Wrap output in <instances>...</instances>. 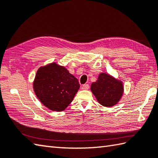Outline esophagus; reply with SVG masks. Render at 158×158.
<instances>
[{"instance_id":"1","label":"esophagus","mask_w":158,"mask_h":158,"mask_svg":"<svg viewBox=\"0 0 158 158\" xmlns=\"http://www.w3.org/2000/svg\"><path fill=\"white\" fill-rule=\"evenodd\" d=\"M89 88V85L88 84H85V85H83L82 86L81 89H83V90H87V89Z\"/></svg>"}]
</instances>
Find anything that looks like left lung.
<instances>
[{
    "label": "left lung",
    "mask_w": 158,
    "mask_h": 158,
    "mask_svg": "<svg viewBox=\"0 0 158 158\" xmlns=\"http://www.w3.org/2000/svg\"><path fill=\"white\" fill-rule=\"evenodd\" d=\"M92 93L101 105L111 107L118 102L123 94L122 82L109 74L100 73L96 82L91 86Z\"/></svg>",
    "instance_id": "left-lung-1"
}]
</instances>
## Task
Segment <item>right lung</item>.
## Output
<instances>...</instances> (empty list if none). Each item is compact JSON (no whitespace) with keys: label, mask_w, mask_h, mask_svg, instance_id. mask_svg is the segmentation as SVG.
I'll return each mask as SVG.
<instances>
[{"label":"right lung","mask_w":158,"mask_h":158,"mask_svg":"<svg viewBox=\"0 0 158 158\" xmlns=\"http://www.w3.org/2000/svg\"><path fill=\"white\" fill-rule=\"evenodd\" d=\"M79 88L78 79L64 67L56 63L40 67L34 82L35 95L52 111H61L66 109Z\"/></svg>","instance_id":"obj_1"}]
</instances>
